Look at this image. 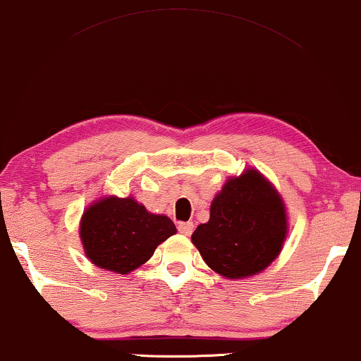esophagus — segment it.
Segmentation results:
<instances>
[{
  "label": "esophagus",
  "mask_w": 361,
  "mask_h": 361,
  "mask_svg": "<svg viewBox=\"0 0 361 361\" xmlns=\"http://www.w3.org/2000/svg\"><path fill=\"white\" fill-rule=\"evenodd\" d=\"M193 223L191 221H183V223H180V225H178V231H180L181 235H185V236H190L191 233H193Z\"/></svg>",
  "instance_id": "esophagus-1"
}]
</instances>
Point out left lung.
I'll use <instances>...</instances> for the list:
<instances>
[{
	"instance_id": "1",
	"label": "left lung",
	"mask_w": 361,
	"mask_h": 361,
	"mask_svg": "<svg viewBox=\"0 0 361 361\" xmlns=\"http://www.w3.org/2000/svg\"><path fill=\"white\" fill-rule=\"evenodd\" d=\"M288 235L281 195L255 168L230 176L214 195L209 220L191 235L204 263L228 280L267 270L280 255Z\"/></svg>"
}]
</instances>
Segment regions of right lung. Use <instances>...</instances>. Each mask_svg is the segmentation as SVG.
Returning <instances> with one entry per match:
<instances>
[{"instance_id": "obj_1", "label": "right lung", "mask_w": 361, "mask_h": 361, "mask_svg": "<svg viewBox=\"0 0 361 361\" xmlns=\"http://www.w3.org/2000/svg\"><path fill=\"white\" fill-rule=\"evenodd\" d=\"M176 233L166 214L149 213L133 196H103L83 212L80 240L94 267L128 275L153 257L159 243Z\"/></svg>"}]
</instances>
